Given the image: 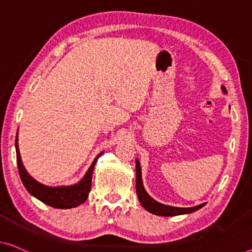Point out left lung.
<instances>
[{
	"instance_id": "1",
	"label": "left lung",
	"mask_w": 252,
	"mask_h": 252,
	"mask_svg": "<svg viewBox=\"0 0 252 252\" xmlns=\"http://www.w3.org/2000/svg\"><path fill=\"white\" fill-rule=\"evenodd\" d=\"M223 92L226 93V89L224 87H223ZM136 174H137L136 191H137L138 199L139 201H140V204L142 205V207L147 209L149 213L155 214V215H158V216H176V215H182V214L193 213L205 206V204H201L199 206H194V207H190V208H180V207H172V206L159 204V202L154 200L152 197H149L148 193L146 192L144 189V186H142V181H141V167L138 159L136 160Z\"/></svg>"
}]
</instances>
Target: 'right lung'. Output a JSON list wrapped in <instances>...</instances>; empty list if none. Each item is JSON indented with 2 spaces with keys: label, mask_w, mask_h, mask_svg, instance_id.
<instances>
[{
  "label": "right lung",
  "mask_w": 252,
  "mask_h": 252,
  "mask_svg": "<svg viewBox=\"0 0 252 252\" xmlns=\"http://www.w3.org/2000/svg\"><path fill=\"white\" fill-rule=\"evenodd\" d=\"M16 150H17V163H18V170L19 174H20L21 181L24 183L26 189L28 190L29 193H32L33 197L39 199L44 204H46L51 207L60 208V209H67L77 207V206L84 204L87 200L90 188H92V178H93V171L95 167V164L102 153L96 157L94 160L92 166L89 167L87 173H86L85 178L81 180L77 185L71 187H45L40 185L37 181H35L32 176H30L27 171L25 170L24 164L21 162L20 154H19L18 148V137L16 138Z\"/></svg>",
  "instance_id": "1"
}]
</instances>
